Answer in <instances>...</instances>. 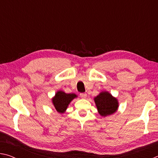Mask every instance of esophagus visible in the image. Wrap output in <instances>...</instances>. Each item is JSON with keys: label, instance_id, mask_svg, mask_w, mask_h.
Here are the masks:
<instances>
[{"label": "esophagus", "instance_id": "34e87169", "mask_svg": "<svg viewBox=\"0 0 158 158\" xmlns=\"http://www.w3.org/2000/svg\"><path fill=\"white\" fill-rule=\"evenodd\" d=\"M80 97H81V98L85 99V98H86V97H87V94H86V93H80Z\"/></svg>", "mask_w": 158, "mask_h": 158}]
</instances>
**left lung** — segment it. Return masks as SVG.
Listing matches in <instances>:
<instances>
[{
	"mask_svg": "<svg viewBox=\"0 0 158 158\" xmlns=\"http://www.w3.org/2000/svg\"><path fill=\"white\" fill-rule=\"evenodd\" d=\"M98 113L105 117L113 114L118 108V100L107 91H102L94 98Z\"/></svg>",
	"mask_w": 158,
	"mask_h": 158,
	"instance_id": "left-lung-1",
	"label": "left lung"
}]
</instances>
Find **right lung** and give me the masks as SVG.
I'll list each match as a JSON object with an SVG mask.
<instances>
[{
  "label": "right lung",
  "instance_id": "1",
  "mask_svg": "<svg viewBox=\"0 0 158 158\" xmlns=\"http://www.w3.org/2000/svg\"><path fill=\"white\" fill-rule=\"evenodd\" d=\"M77 97L74 93H65L62 90L56 92L54 97L52 98V103L58 113L63 114L66 111L71 101Z\"/></svg>",
  "mask_w": 158,
  "mask_h": 158
}]
</instances>
